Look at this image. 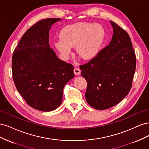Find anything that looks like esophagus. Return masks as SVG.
Instances as JSON below:
<instances>
[{"mask_svg":"<svg viewBox=\"0 0 149 149\" xmlns=\"http://www.w3.org/2000/svg\"><path fill=\"white\" fill-rule=\"evenodd\" d=\"M81 73V70L79 68H76L74 69V73L75 74V75H79Z\"/></svg>","mask_w":149,"mask_h":149,"instance_id":"34e87169","label":"esophagus"}]
</instances>
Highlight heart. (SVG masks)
Listing matches in <instances>:
<instances>
[{
  "instance_id": "b5f03b06",
  "label": "heart",
  "mask_w": 149,
  "mask_h": 149,
  "mask_svg": "<svg viewBox=\"0 0 149 149\" xmlns=\"http://www.w3.org/2000/svg\"><path fill=\"white\" fill-rule=\"evenodd\" d=\"M104 29L100 24L79 22L65 27L61 32V39L55 45L63 58L68 59L71 48L76 47V52L83 60H89L100 52L105 39Z\"/></svg>"
}]
</instances>
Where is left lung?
I'll return each mask as SVG.
<instances>
[{
	"label": "left lung",
	"mask_w": 149,
	"mask_h": 149,
	"mask_svg": "<svg viewBox=\"0 0 149 149\" xmlns=\"http://www.w3.org/2000/svg\"><path fill=\"white\" fill-rule=\"evenodd\" d=\"M113 35L108 46L79 66L88 87L86 100L98 110L118 104L127 95L136 67V54L128 33L111 21Z\"/></svg>",
	"instance_id": "left-lung-1"
}]
</instances>
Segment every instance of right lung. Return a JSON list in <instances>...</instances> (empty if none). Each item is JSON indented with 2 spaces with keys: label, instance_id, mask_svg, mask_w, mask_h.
<instances>
[{
  "label": "right lung",
  "instance_id": "obj_1",
  "mask_svg": "<svg viewBox=\"0 0 149 149\" xmlns=\"http://www.w3.org/2000/svg\"><path fill=\"white\" fill-rule=\"evenodd\" d=\"M61 20L46 19L31 26L12 56L17 91L30 106L45 112L60 106L64 86L74 76L73 66L60 60L49 45V31Z\"/></svg>",
  "mask_w": 149,
  "mask_h": 149
}]
</instances>
